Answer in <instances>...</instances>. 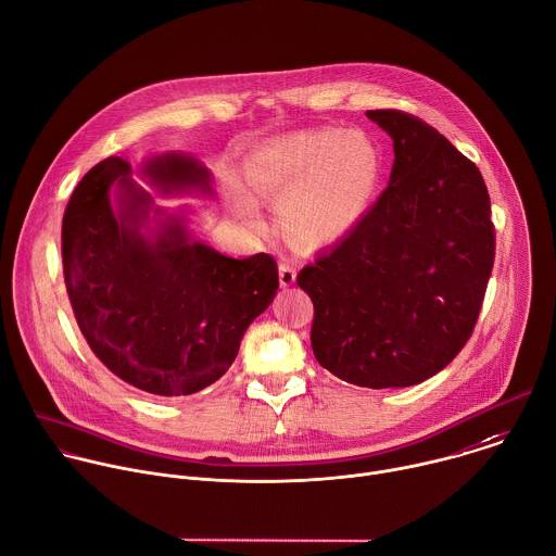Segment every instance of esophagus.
<instances>
[{"label": "esophagus", "mask_w": 556, "mask_h": 556, "mask_svg": "<svg viewBox=\"0 0 556 556\" xmlns=\"http://www.w3.org/2000/svg\"><path fill=\"white\" fill-rule=\"evenodd\" d=\"M294 281H296L294 266L290 262H281L279 264V283H281V288H290Z\"/></svg>", "instance_id": "34e87169"}]
</instances>
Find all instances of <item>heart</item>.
I'll return each mask as SVG.
<instances>
[{
    "label": "heart",
    "instance_id": "b5f03b06",
    "mask_svg": "<svg viewBox=\"0 0 556 556\" xmlns=\"http://www.w3.org/2000/svg\"><path fill=\"white\" fill-rule=\"evenodd\" d=\"M249 188L277 205L283 236L301 247L342 240L371 203L380 161L362 135L336 130L290 132L255 148L244 163ZM231 201L242 218L260 227L255 199L231 180Z\"/></svg>",
    "mask_w": 556,
    "mask_h": 556
}]
</instances>
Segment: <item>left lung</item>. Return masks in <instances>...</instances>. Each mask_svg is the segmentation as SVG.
Wrapping results in <instances>:
<instances>
[{
	"label": "left lung",
	"instance_id": "8db88e82",
	"mask_svg": "<svg viewBox=\"0 0 556 556\" xmlns=\"http://www.w3.org/2000/svg\"><path fill=\"white\" fill-rule=\"evenodd\" d=\"M393 139L389 188L296 283L314 303L312 351L366 389L421 384L469 340L495 257L480 169L415 115L366 111Z\"/></svg>",
	"mask_w": 556,
	"mask_h": 556
}]
</instances>
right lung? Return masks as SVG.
Returning <instances> with one entry per match:
<instances>
[{
  "label": "right lung",
  "instance_id": "add662e5",
  "mask_svg": "<svg viewBox=\"0 0 556 556\" xmlns=\"http://www.w3.org/2000/svg\"><path fill=\"white\" fill-rule=\"evenodd\" d=\"M139 174L167 197L214 194L212 172L185 152L148 156ZM188 220L185 207H156L119 156L83 176L63 218V273L83 336L111 374L161 397L220 380L279 290L270 255H223Z\"/></svg>",
  "mask_w": 556,
  "mask_h": 556
}]
</instances>
